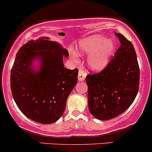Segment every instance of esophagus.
Segmentation results:
<instances>
[{
  "label": "esophagus",
  "mask_w": 152,
  "mask_h": 152,
  "mask_svg": "<svg viewBox=\"0 0 152 152\" xmlns=\"http://www.w3.org/2000/svg\"><path fill=\"white\" fill-rule=\"evenodd\" d=\"M86 72L85 70H83L81 69H79V72H78V80L79 81H83L86 78Z\"/></svg>",
  "instance_id": "esophagus-1"
}]
</instances>
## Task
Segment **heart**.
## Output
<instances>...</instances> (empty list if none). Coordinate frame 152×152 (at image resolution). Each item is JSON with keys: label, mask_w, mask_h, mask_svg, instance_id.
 Returning a JSON list of instances; mask_svg holds the SVG:
<instances>
[{"label": "heart", "mask_w": 152, "mask_h": 152, "mask_svg": "<svg viewBox=\"0 0 152 152\" xmlns=\"http://www.w3.org/2000/svg\"><path fill=\"white\" fill-rule=\"evenodd\" d=\"M115 46L113 39L107 40L105 37L94 35L80 42L77 50L79 55H90L88 58L89 68L93 71L99 72L107 65ZM72 59L75 62H78L76 56H73Z\"/></svg>", "instance_id": "obj_1"}]
</instances>
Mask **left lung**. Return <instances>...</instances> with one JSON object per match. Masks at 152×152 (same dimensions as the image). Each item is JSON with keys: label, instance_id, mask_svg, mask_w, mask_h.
Masks as SVG:
<instances>
[{"label": "left lung", "instance_id": "left-lung-1", "mask_svg": "<svg viewBox=\"0 0 152 152\" xmlns=\"http://www.w3.org/2000/svg\"><path fill=\"white\" fill-rule=\"evenodd\" d=\"M121 45L105 68L88 75V102L97 119L115 118L131 105L137 96L140 69L134 48L122 34L115 33Z\"/></svg>", "mask_w": 152, "mask_h": 152}]
</instances>
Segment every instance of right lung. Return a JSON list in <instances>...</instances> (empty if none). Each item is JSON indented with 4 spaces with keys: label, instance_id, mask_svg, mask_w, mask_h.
<instances>
[{
    "label": "right lung",
    "instance_id": "obj_1",
    "mask_svg": "<svg viewBox=\"0 0 152 152\" xmlns=\"http://www.w3.org/2000/svg\"><path fill=\"white\" fill-rule=\"evenodd\" d=\"M41 37L23 45L11 70L12 96L25 115L40 124H52L64 113L69 95L77 82L78 69L64 68L63 57L69 53L57 42ZM39 57L41 68L30 66Z\"/></svg>",
    "mask_w": 152,
    "mask_h": 152
}]
</instances>
